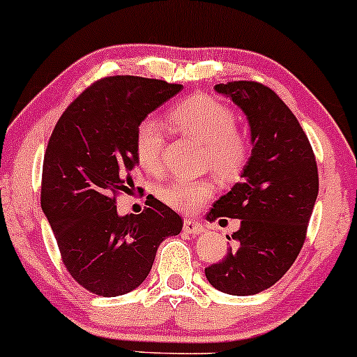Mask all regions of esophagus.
<instances>
[{"label": "esophagus", "instance_id": "esophagus-1", "mask_svg": "<svg viewBox=\"0 0 357 357\" xmlns=\"http://www.w3.org/2000/svg\"><path fill=\"white\" fill-rule=\"evenodd\" d=\"M183 231L187 232V234H202L204 231H206V227L202 226L199 221H195V219H183Z\"/></svg>", "mask_w": 357, "mask_h": 357}]
</instances>
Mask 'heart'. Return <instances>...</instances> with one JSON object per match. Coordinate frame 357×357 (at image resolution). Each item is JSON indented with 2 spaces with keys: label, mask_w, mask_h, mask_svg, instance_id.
<instances>
[{
  "label": "heart",
  "mask_w": 357,
  "mask_h": 357,
  "mask_svg": "<svg viewBox=\"0 0 357 357\" xmlns=\"http://www.w3.org/2000/svg\"><path fill=\"white\" fill-rule=\"evenodd\" d=\"M175 130L204 143V165L214 168L222 180L238 178L251 158V139L236 128V114L229 106L207 94H194L170 111ZM135 151L139 167L157 175L163 168V133L153 119L139 123L135 136ZM215 192L211 177L199 180H172L160 187L158 197L178 212H194Z\"/></svg>",
  "instance_id": "heart-1"
}]
</instances>
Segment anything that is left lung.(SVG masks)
<instances>
[{
  "label": "left lung",
  "mask_w": 357,
  "mask_h": 357,
  "mask_svg": "<svg viewBox=\"0 0 357 357\" xmlns=\"http://www.w3.org/2000/svg\"><path fill=\"white\" fill-rule=\"evenodd\" d=\"M215 91L246 114L253 150L241 182L207 215L209 221L241 219V227L232 234L236 248L207 266L206 276L219 291L244 297L275 285L297 259L319 194V172L305 131L270 87L234 81Z\"/></svg>",
  "instance_id": "1"
}]
</instances>
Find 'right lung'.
I'll return each mask as SVG.
<instances>
[{"instance_id": "add662e5", "label": "right lung", "mask_w": 357, "mask_h": 357, "mask_svg": "<svg viewBox=\"0 0 357 357\" xmlns=\"http://www.w3.org/2000/svg\"><path fill=\"white\" fill-rule=\"evenodd\" d=\"M182 84L113 75L70 102L43 157L42 211L72 278L91 294L118 297L150 273L160 243L182 231V218L153 195L142 214L119 215L138 165L135 136L151 111Z\"/></svg>"}]
</instances>
